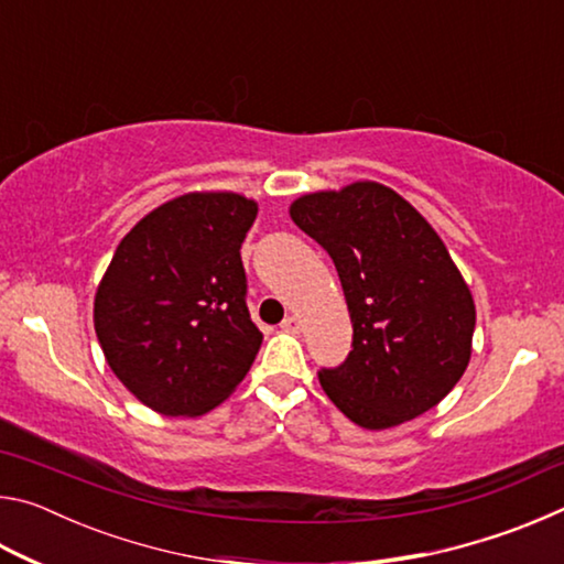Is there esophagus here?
<instances>
[{
	"label": "esophagus",
	"mask_w": 564,
	"mask_h": 564,
	"mask_svg": "<svg viewBox=\"0 0 564 564\" xmlns=\"http://www.w3.org/2000/svg\"><path fill=\"white\" fill-rule=\"evenodd\" d=\"M281 328L285 333H299L301 330V318L299 316H285V321L281 323Z\"/></svg>",
	"instance_id": "34e87169"
}]
</instances>
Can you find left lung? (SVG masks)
I'll return each mask as SVG.
<instances>
[{
	"label": "left lung",
	"mask_w": 564,
	"mask_h": 564,
	"mask_svg": "<svg viewBox=\"0 0 564 564\" xmlns=\"http://www.w3.org/2000/svg\"><path fill=\"white\" fill-rule=\"evenodd\" d=\"M293 224L336 263L352 323L343 366L321 388L366 431L427 413L463 378L475 301L435 228L378 181L313 191L289 206Z\"/></svg>",
	"instance_id": "left-lung-1"
}]
</instances>
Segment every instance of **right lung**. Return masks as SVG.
<instances>
[{
  "label": "right lung",
  "mask_w": 564,
  "mask_h": 564,
  "mask_svg": "<svg viewBox=\"0 0 564 564\" xmlns=\"http://www.w3.org/2000/svg\"><path fill=\"white\" fill-rule=\"evenodd\" d=\"M259 204L188 191L121 238L94 293V330L123 388L169 417H198L234 393L261 348L248 316L241 243Z\"/></svg>",
  "instance_id": "obj_1"
}]
</instances>
